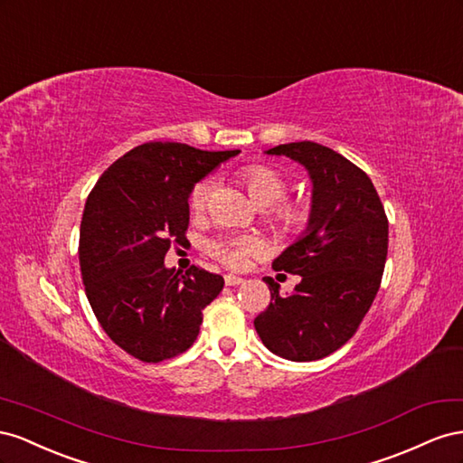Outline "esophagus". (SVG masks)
Returning a JSON list of instances; mask_svg holds the SVG:
<instances>
[{
	"instance_id": "1",
	"label": "esophagus",
	"mask_w": 463,
	"mask_h": 463,
	"mask_svg": "<svg viewBox=\"0 0 463 463\" xmlns=\"http://www.w3.org/2000/svg\"><path fill=\"white\" fill-rule=\"evenodd\" d=\"M224 283H227L229 287H236V285H242L244 283V279L242 277H239V275H224Z\"/></svg>"
}]
</instances>
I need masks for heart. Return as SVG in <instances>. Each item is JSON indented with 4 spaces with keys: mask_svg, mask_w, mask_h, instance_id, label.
<instances>
[{
    "mask_svg": "<svg viewBox=\"0 0 463 463\" xmlns=\"http://www.w3.org/2000/svg\"><path fill=\"white\" fill-rule=\"evenodd\" d=\"M236 176L242 182L250 200L258 207H269L266 217L273 229L283 234L297 236L310 227L312 205L305 200H283L288 190V182L281 170H277L271 165L254 163L242 166L236 173ZM211 190H213V180L211 178H203L194 184L188 197L192 213H203L209 203ZM260 248L261 244L254 236H221V239H215L207 244V252L222 261L224 266L242 268L246 260L256 254Z\"/></svg>",
    "mask_w": 463,
    "mask_h": 463,
    "instance_id": "1",
    "label": "heart"
}]
</instances>
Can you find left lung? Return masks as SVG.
I'll list each match as a JSON object with an SVG mask.
<instances>
[{
    "label": "left lung",
    "instance_id": "left-lung-1",
    "mask_svg": "<svg viewBox=\"0 0 463 463\" xmlns=\"http://www.w3.org/2000/svg\"><path fill=\"white\" fill-rule=\"evenodd\" d=\"M308 170L312 221L273 261L275 271L300 275L295 293L279 295L266 277L269 307L254 320L271 353L288 361H318L354 335L380 288L388 256V217L366 173L314 141L277 145Z\"/></svg>",
    "mask_w": 463,
    "mask_h": 463
}]
</instances>
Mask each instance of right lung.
<instances>
[{
  "mask_svg": "<svg viewBox=\"0 0 463 463\" xmlns=\"http://www.w3.org/2000/svg\"><path fill=\"white\" fill-rule=\"evenodd\" d=\"M239 153L143 143L104 170L87 197L79 266L89 305L116 345L143 363L190 349L203 308L222 290L221 275L197 266L182 275L165 256L186 242L194 184Z\"/></svg>",
  "mask_w": 463,
  "mask_h": 463,
  "instance_id": "right-lung-1",
  "label": "right lung"
}]
</instances>
